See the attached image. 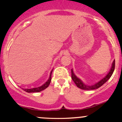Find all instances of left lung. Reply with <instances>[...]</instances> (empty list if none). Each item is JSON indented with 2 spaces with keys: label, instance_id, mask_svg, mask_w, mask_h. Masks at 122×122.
<instances>
[{
  "label": "left lung",
  "instance_id": "8db88e82",
  "mask_svg": "<svg viewBox=\"0 0 122 122\" xmlns=\"http://www.w3.org/2000/svg\"><path fill=\"white\" fill-rule=\"evenodd\" d=\"M114 68H115V60H114L113 62L112 65L111 69H110L109 73H108L103 79H102L100 81H99L98 83H96V84L94 85H92V86H87V85L84 84V83H83V82L74 74L72 69L71 70V78H72V80L74 82L75 84H76L77 87L81 88V89L84 90H90L97 89V88H99L101 86H103V85L104 84V83L110 78V77H111L112 75L113 74V72L114 70Z\"/></svg>",
  "mask_w": 122,
  "mask_h": 122
}]
</instances>
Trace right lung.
<instances>
[{
	"label": "right lung",
	"mask_w": 122,
	"mask_h": 122,
	"mask_svg": "<svg viewBox=\"0 0 122 122\" xmlns=\"http://www.w3.org/2000/svg\"><path fill=\"white\" fill-rule=\"evenodd\" d=\"M52 70L51 71V73H50V78H48V80L46 81L45 82V83H44L42 86H40V87H35V88H24V89H23V90L25 91V92H27V93H35V92H41V91L45 90V88H46L48 87L49 85H50V83H51V74H52Z\"/></svg>",
	"instance_id": "right-lung-1"
}]
</instances>
